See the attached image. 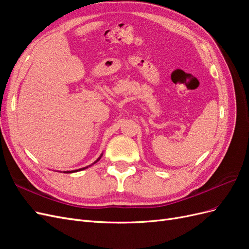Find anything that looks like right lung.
Listing matches in <instances>:
<instances>
[{"label": "right lung", "instance_id": "add662e5", "mask_svg": "<svg viewBox=\"0 0 249 249\" xmlns=\"http://www.w3.org/2000/svg\"><path fill=\"white\" fill-rule=\"evenodd\" d=\"M100 159H101V157H100V158H99V159H97V160H96L95 162H97V161H99ZM95 162H94V163H95ZM87 167H88V166H87ZM87 167H84V168H81V169H79V170H72V171H65V172H69V173H71V172H76V171H80V170H83V169H85V168H87Z\"/></svg>", "mask_w": 249, "mask_h": 249}]
</instances>
